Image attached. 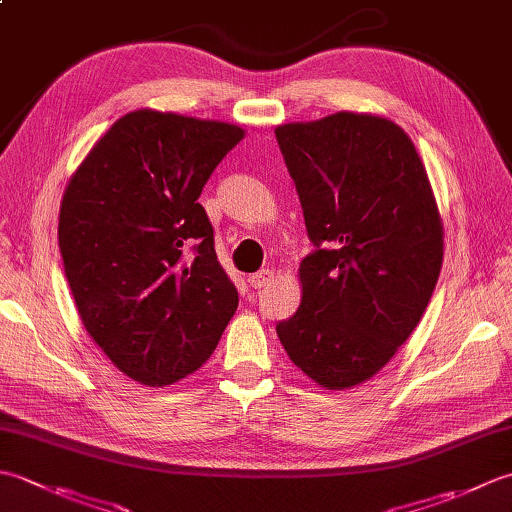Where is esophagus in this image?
<instances>
[{
	"instance_id": "obj_1",
	"label": "esophagus",
	"mask_w": 512,
	"mask_h": 512,
	"mask_svg": "<svg viewBox=\"0 0 512 512\" xmlns=\"http://www.w3.org/2000/svg\"><path fill=\"white\" fill-rule=\"evenodd\" d=\"M275 281V273L273 270H259V273H255V275H250L248 277V284L253 286V288H264V286H270Z\"/></svg>"
}]
</instances>
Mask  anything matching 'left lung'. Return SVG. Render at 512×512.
Here are the masks:
<instances>
[{
  "label": "left lung",
  "instance_id": "obj_1",
  "mask_svg": "<svg viewBox=\"0 0 512 512\" xmlns=\"http://www.w3.org/2000/svg\"><path fill=\"white\" fill-rule=\"evenodd\" d=\"M275 136L314 244L279 341L314 383L354 387L409 339L438 284L442 222L427 169L402 127L372 114L279 125Z\"/></svg>",
  "mask_w": 512,
  "mask_h": 512
}]
</instances>
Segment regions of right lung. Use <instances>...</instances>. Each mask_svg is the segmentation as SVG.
Here are the masks:
<instances>
[{"label":"right lung","instance_id":"1","mask_svg":"<svg viewBox=\"0 0 512 512\" xmlns=\"http://www.w3.org/2000/svg\"><path fill=\"white\" fill-rule=\"evenodd\" d=\"M242 138L237 125L136 110L107 129L65 187L59 248L76 310L140 385L193 374L237 310L198 198Z\"/></svg>","mask_w":512,"mask_h":512}]
</instances>
